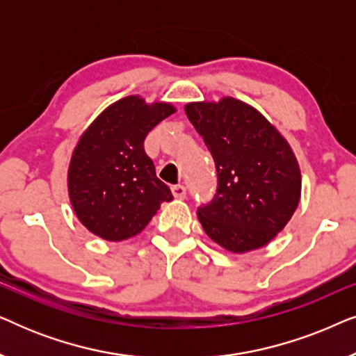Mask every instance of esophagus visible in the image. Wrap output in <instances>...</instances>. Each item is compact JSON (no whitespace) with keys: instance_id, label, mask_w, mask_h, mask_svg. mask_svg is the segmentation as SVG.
I'll list each match as a JSON object with an SVG mask.
<instances>
[{"instance_id":"34e87169","label":"esophagus","mask_w":356,"mask_h":356,"mask_svg":"<svg viewBox=\"0 0 356 356\" xmlns=\"http://www.w3.org/2000/svg\"><path fill=\"white\" fill-rule=\"evenodd\" d=\"M172 193L173 196L177 199H184L186 197V188L183 186V184H175V186H172Z\"/></svg>"}]
</instances>
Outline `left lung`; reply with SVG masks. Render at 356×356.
I'll list each match as a JSON object with an SVG mask.
<instances>
[{"instance_id":"left-lung-1","label":"left lung","mask_w":356,"mask_h":356,"mask_svg":"<svg viewBox=\"0 0 356 356\" xmlns=\"http://www.w3.org/2000/svg\"><path fill=\"white\" fill-rule=\"evenodd\" d=\"M184 111L217 172L216 194L197 207L204 232L233 252L267 245L300 201L301 175L290 145L259 111L232 97L188 104Z\"/></svg>"}]
</instances>
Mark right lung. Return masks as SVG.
<instances>
[{
	"instance_id": "add662e5",
	"label": "right lung",
	"mask_w": 356,
	"mask_h": 356,
	"mask_svg": "<svg viewBox=\"0 0 356 356\" xmlns=\"http://www.w3.org/2000/svg\"><path fill=\"white\" fill-rule=\"evenodd\" d=\"M175 113L170 104L147 105L131 95L110 105L82 134L72 154L67 188L87 230L108 241L143 232L172 191L155 175L144 139Z\"/></svg>"
}]
</instances>
